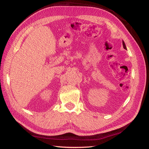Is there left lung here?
Returning a JSON list of instances; mask_svg holds the SVG:
<instances>
[{"mask_svg": "<svg viewBox=\"0 0 149 149\" xmlns=\"http://www.w3.org/2000/svg\"><path fill=\"white\" fill-rule=\"evenodd\" d=\"M122 43H123V48H124L125 49H126V47H125V43L123 42H122Z\"/></svg>", "mask_w": 149, "mask_h": 149, "instance_id": "1", "label": "left lung"}]
</instances>
